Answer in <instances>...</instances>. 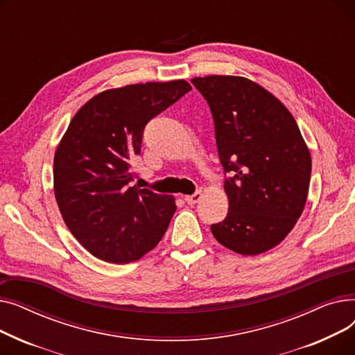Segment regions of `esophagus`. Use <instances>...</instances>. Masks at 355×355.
Returning a JSON list of instances; mask_svg holds the SVG:
<instances>
[{
	"instance_id": "esophagus-1",
	"label": "esophagus",
	"mask_w": 355,
	"mask_h": 355,
	"mask_svg": "<svg viewBox=\"0 0 355 355\" xmlns=\"http://www.w3.org/2000/svg\"><path fill=\"white\" fill-rule=\"evenodd\" d=\"M201 197H202L201 193L197 191V193H194L191 196H185V201H187V204H190V206H194V204H197L201 200Z\"/></svg>"
}]
</instances>
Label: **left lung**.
Instances as JSON below:
<instances>
[{"mask_svg":"<svg viewBox=\"0 0 355 355\" xmlns=\"http://www.w3.org/2000/svg\"><path fill=\"white\" fill-rule=\"evenodd\" d=\"M207 101L229 213L211 233L220 245L254 256L277 246L301 217L309 190L311 154L291 112L241 76L194 78Z\"/></svg>","mask_w":355,"mask_h":355,"instance_id":"1","label":"left lung"}]
</instances>
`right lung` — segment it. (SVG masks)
Instances as JSON below:
<instances>
[{
    "instance_id": "right-lung-1",
    "label": "right lung",
    "mask_w": 355,
    "mask_h": 355,
    "mask_svg": "<svg viewBox=\"0 0 355 355\" xmlns=\"http://www.w3.org/2000/svg\"><path fill=\"white\" fill-rule=\"evenodd\" d=\"M190 90L185 80L109 89L70 121L54 154V196L67 229L95 257L130 263L166 232L175 198L130 187L132 161L145 125Z\"/></svg>"
}]
</instances>
